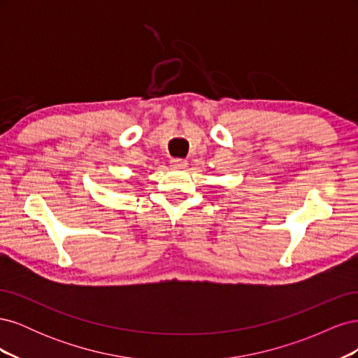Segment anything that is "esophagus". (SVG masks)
I'll return each mask as SVG.
<instances>
[{
    "label": "esophagus",
    "mask_w": 358,
    "mask_h": 358,
    "mask_svg": "<svg viewBox=\"0 0 358 358\" xmlns=\"http://www.w3.org/2000/svg\"><path fill=\"white\" fill-rule=\"evenodd\" d=\"M170 164H171V167H175V169H185L188 162H187V159H182V158H173L170 161Z\"/></svg>",
    "instance_id": "1"
}]
</instances>
